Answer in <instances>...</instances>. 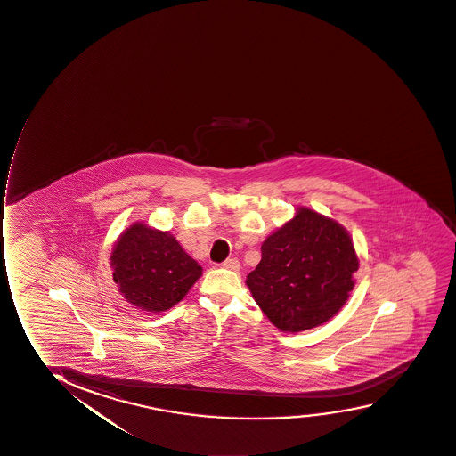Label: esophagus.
<instances>
[{
	"label": "esophagus",
	"instance_id": "esophagus-1",
	"mask_svg": "<svg viewBox=\"0 0 456 456\" xmlns=\"http://www.w3.org/2000/svg\"><path fill=\"white\" fill-rule=\"evenodd\" d=\"M222 266L226 269H231V271H239L240 262H239L236 257L226 258L225 262L222 264Z\"/></svg>",
	"mask_w": 456,
	"mask_h": 456
}]
</instances>
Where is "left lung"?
I'll return each instance as SVG.
<instances>
[{"label":"left lung","instance_id":"8db88e82","mask_svg":"<svg viewBox=\"0 0 456 456\" xmlns=\"http://www.w3.org/2000/svg\"><path fill=\"white\" fill-rule=\"evenodd\" d=\"M358 258L351 237L334 220L298 209L262 245V260L247 277L260 309L283 332L328 322L354 288Z\"/></svg>","mask_w":456,"mask_h":456}]
</instances>
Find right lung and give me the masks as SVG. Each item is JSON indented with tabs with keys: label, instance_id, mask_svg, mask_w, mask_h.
<instances>
[{
	"label": "right lung",
	"instance_id": "add662e5",
	"mask_svg": "<svg viewBox=\"0 0 456 456\" xmlns=\"http://www.w3.org/2000/svg\"><path fill=\"white\" fill-rule=\"evenodd\" d=\"M113 280L126 302L160 313L181 302L202 268L167 231L136 224L118 240L111 253Z\"/></svg>",
	"mask_w": 456,
	"mask_h": 456
}]
</instances>
